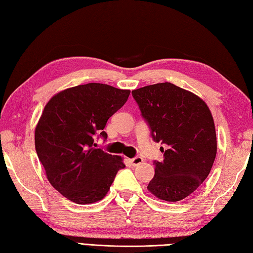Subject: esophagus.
<instances>
[{
  "label": "esophagus",
  "mask_w": 253,
  "mask_h": 253,
  "mask_svg": "<svg viewBox=\"0 0 253 253\" xmlns=\"http://www.w3.org/2000/svg\"><path fill=\"white\" fill-rule=\"evenodd\" d=\"M130 163L133 165V166H138L143 163V159L141 157H136L133 159H130Z\"/></svg>",
  "instance_id": "esophagus-1"
}]
</instances>
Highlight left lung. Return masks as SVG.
<instances>
[{
  "mask_svg": "<svg viewBox=\"0 0 253 253\" xmlns=\"http://www.w3.org/2000/svg\"><path fill=\"white\" fill-rule=\"evenodd\" d=\"M164 160L154 161L148 190L161 200L185 199L206 180L216 157V132L211 111L195 93L170 83L131 91Z\"/></svg>",
  "mask_w": 253,
  "mask_h": 253,
  "instance_id": "1",
  "label": "left lung"
}]
</instances>
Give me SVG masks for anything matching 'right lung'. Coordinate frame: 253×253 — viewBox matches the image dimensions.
Masks as SVG:
<instances>
[{"mask_svg": "<svg viewBox=\"0 0 253 253\" xmlns=\"http://www.w3.org/2000/svg\"><path fill=\"white\" fill-rule=\"evenodd\" d=\"M130 90L104 84H80L52 96L35 130L36 151L50 184L77 204L103 199L117 171L125 168L122 157L96 149V133L126 103Z\"/></svg>", "mask_w": 253, "mask_h": 253, "instance_id": "obj_1", "label": "right lung"}]
</instances>
